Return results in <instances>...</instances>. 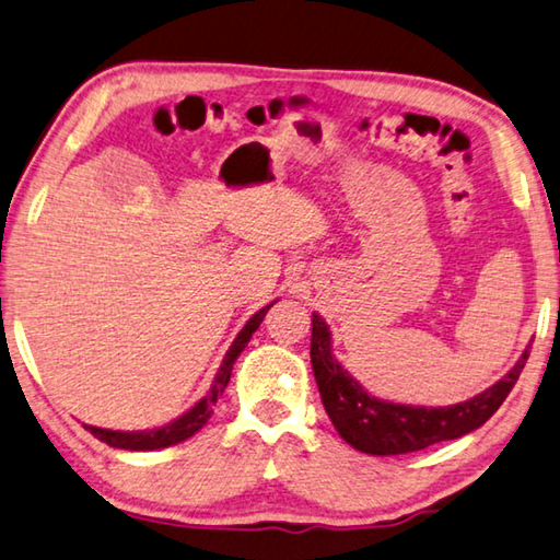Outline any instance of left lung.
I'll list each match as a JSON object with an SVG mask.
<instances>
[{"mask_svg":"<svg viewBox=\"0 0 560 560\" xmlns=\"http://www.w3.org/2000/svg\"><path fill=\"white\" fill-rule=\"evenodd\" d=\"M310 357L322 404L337 433L361 453L386 457L416 453L443 440L463 438L485 425L518 381L528 359V347L514 369L485 394L445 408L388 404V400L369 396L364 386L331 354L329 327L317 312H312Z\"/></svg>","mask_w":560,"mask_h":560,"instance_id":"8db88e82","label":"left lung"}]
</instances>
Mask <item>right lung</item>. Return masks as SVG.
Listing matches in <instances>:
<instances>
[{
    "mask_svg": "<svg viewBox=\"0 0 560 560\" xmlns=\"http://www.w3.org/2000/svg\"><path fill=\"white\" fill-rule=\"evenodd\" d=\"M270 307H272V302L268 307L255 312V315L245 322V327L238 331V337L233 339L231 349L225 351L223 364L219 369V374H215L211 388L206 390V396L199 400V404H196L191 410H186L184 416H179L176 420H172V423H166L162 428L135 430V433H122V430H105V428H95V425H85V430H91V435L103 440V443H107L110 447H120V450H160V447H170V445L182 443V440L191 438L194 433H199V430L209 423L215 400H219V396L223 394V388L229 386L235 359L241 357V351L250 341L253 331L260 327L265 312H268Z\"/></svg>",
    "mask_w": 560,
    "mask_h": 560,
    "instance_id": "obj_1",
    "label": "right lung"
}]
</instances>
